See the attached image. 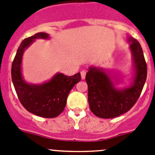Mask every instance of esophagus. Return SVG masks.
<instances>
[{
    "mask_svg": "<svg viewBox=\"0 0 155 155\" xmlns=\"http://www.w3.org/2000/svg\"><path fill=\"white\" fill-rule=\"evenodd\" d=\"M81 75L82 80H84L85 77H86V71H82L81 72Z\"/></svg>",
    "mask_w": 155,
    "mask_h": 155,
    "instance_id": "34e87169",
    "label": "esophagus"
}]
</instances>
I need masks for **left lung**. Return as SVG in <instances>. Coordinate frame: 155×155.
Here are the masks:
<instances>
[{
	"instance_id": "1",
	"label": "left lung",
	"mask_w": 155,
	"mask_h": 155,
	"mask_svg": "<svg viewBox=\"0 0 155 155\" xmlns=\"http://www.w3.org/2000/svg\"><path fill=\"white\" fill-rule=\"evenodd\" d=\"M132 56L134 75L127 87L117 88L109 71L91 66L86 74L88 102L91 112L97 117L112 119L129 111L138 101L147 78V64L139 42L128 38ZM117 81L116 77L113 78Z\"/></svg>"
}]
</instances>
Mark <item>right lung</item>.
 Segmentation results:
<instances>
[{
  "label": "right lung",
  "instance_id": "obj_1",
  "mask_svg": "<svg viewBox=\"0 0 155 155\" xmlns=\"http://www.w3.org/2000/svg\"><path fill=\"white\" fill-rule=\"evenodd\" d=\"M49 39L45 32H38L25 39L19 46L11 68L14 88L22 105L32 114L44 118H54L64 110L69 92L81 79V74L67 76L57 73L48 81L40 84H29L22 74V59L24 51L36 39Z\"/></svg>",
  "mask_w": 155,
  "mask_h": 155
}]
</instances>
